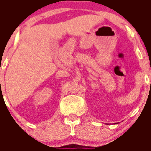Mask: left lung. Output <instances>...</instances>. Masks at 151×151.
Here are the masks:
<instances>
[{"instance_id":"8db88e82","label":"left lung","mask_w":151,"mask_h":151,"mask_svg":"<svg viewBox=\"0 0 151 151\" xmlns=\"http://www.w3.org/2000/svg\"><path fill=\"white\" fill-rule=\"evenodd\" d=\"M150 83H151V82H150Z\"/></svg>"}]
</instances>
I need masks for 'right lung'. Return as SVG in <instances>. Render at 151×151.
I'll return each mask as SVG.
<instances>
[{"instance_id": "right-lung-1", "label": "right lung", "mask_w": 151, "mask_h": 151, "mask_svg": "<svg viewBox=\"0 0 151 151\" xmlns=\"http://www.w3.org/2000/svg\"><path fill=\"white\" fill-rule=\"evenodd\" d=\"M0 82H1V81H0Z\"/></svg>"}]
</instances>
